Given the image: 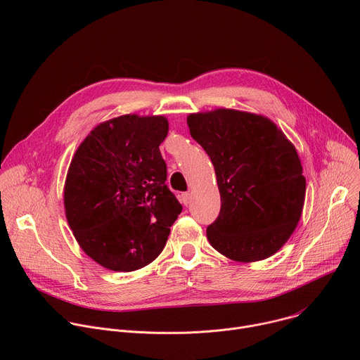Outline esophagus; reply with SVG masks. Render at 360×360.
<instances>
[{
    "label": "esophagus",
    "instance_id": "obj_1",
    "mask_svg": "<svg viewBox=\"0 0 360 360\" xmlns=\"http://www.w3.org/2000/svg\"><path fill=\"white\" fill-rule=\"evenodd\" d=\"M180 198V202L184 205V206H187L188 203H190V193H181V195L179 196Z\"/></svg>",
    "mask_w": 360,
    "mask_h": 360
}]
</instances>
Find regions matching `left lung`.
<instances>
[{
  "mask_svg": "<svg viewBox=\"0 0 360 360\" xmlns=\"http://www.w3.org/2000/svg\"><path fill=\"white\" fill-rule=\"evenodd\" d=\"M190 135L210 157L220 212L206 235L217 252L261 261L288 240L306 198L294 146L268 118L233 109L187 117Z\"/></svg>",
  "mask_w": 360,
  "mask_h": 360,
  "instance_id": "1",
  "label": "left lung"
}]
</instances>
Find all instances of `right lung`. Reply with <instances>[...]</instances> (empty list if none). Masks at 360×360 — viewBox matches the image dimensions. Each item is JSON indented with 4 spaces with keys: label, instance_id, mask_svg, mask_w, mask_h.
I'll return each instance as SVG.
<instances>
[{
    "label": "right lung",
    "instance_id": "obj_1",
    "mask_svg": "<svg viewBox=\"0 0 360 360\" xmlns=\"http://www.w3.org/2000/svg\"><path fill=\"white\" fill-rule=\"evenodd\" d=\"M167 132L164 117L122 115L94 128L72 158L68 222L82 250L108 269L154 261L181 213L158 148Z\"/></svg>",
    "mask_w": 360,
    "mask_h": 360
}]
</instances>
